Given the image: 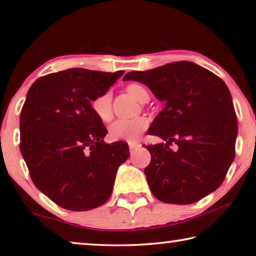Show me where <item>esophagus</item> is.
I'll return each mask as SVG.
<instances>
[{
    "mask_svg": "<svg viewBox=\"0 0 256 256\" xmlns=\"http://www.w3.org/2000/svg\"><path fill=\"white\" fill-rule=\"evenodd\" d=\"M138 146H140V144H136V142H128V148H130V150H131V151L138 148Z\"/></svg>",
    "mask_w": 256,
    "mask_h": 256,
    "instance_id": "1",
    "label": "esophagus"
}]
</instances>
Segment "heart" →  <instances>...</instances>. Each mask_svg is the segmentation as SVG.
I'll list each match as a JSON object with an SVG mask.
<instances>
[{"label":"heart","mask_w":256,"mask_h":256,"mask_svg":"<svg viewBox=\"0 0 256 256\" xmlns=\"http://www.w3.org/2000/svg\"><path fill=\"white\" fill-rule=\"evenodd\" d=\"M126 92L136 102L146 104L149 100V92L144 86L133 82L126 86ZM92 110L99 118L104 122H110L112 118V94L105 92L99 94L92 102ZM149 126V120L146 118H136L133 120H118L108 128V134L112 141L134 142L140 138Z\"/></svg>","instance_id":"1"}]
</instances>
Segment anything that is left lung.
Returning a JSON list of instances; mask_svg holds the SVG:
<instances>
[{"label": "left lung", "instance_id": "left-lung-1", "mask_svg": "<svg viewBox=\"0 0 256 256\" xmlns=\"http://www.w3.org/2000/svg\"><path fill=\"white\" fill-rule=\"evenodd\" d=\"M128 80L146 84L164 102L148 130L164 141L146 146L151 162L144 174L151 192L172 204H190L209 196L222 185L235 158L237 118L226 84L188 60L128 72L123 78Z\"/></svg>", "mask_w": 256, "mask_h": 256}]
</instances>
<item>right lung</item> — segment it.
<instances>
[{
	"mask_svg": "<svg viewBox=\"0 0 256 256\" xmlns=\"http://www.w3.org/2000/svg\"><path fill=\"white\" fill-rule=\"evenodd\" d=\"M124 71L68 68L34 82L20 116V151L36 188L71 211L94 209L110 198L125 142L107 144V130L92 102Z\"/></svg>",
	"mask_w": 256,
	"mask_h": 256,
	"instance_id": "obj_1",
	"label": "right lung"
}]
</instances>
